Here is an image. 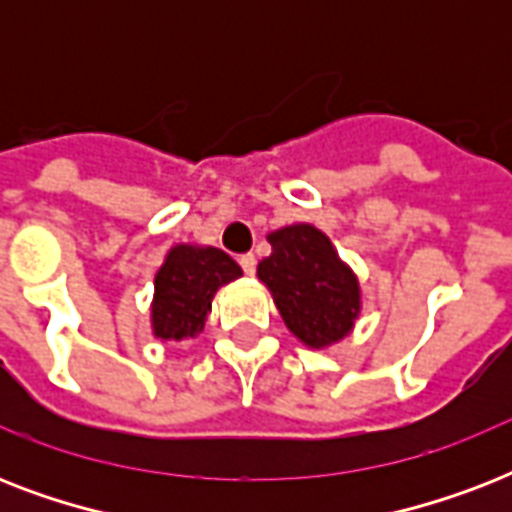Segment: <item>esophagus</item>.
<instances>
[{"label":"esophagus","instance_id":"esophagus-1","mask_svg":"<svg viewBox=\"0 0 512 512\" xmlns=\"http://www.w3.org/2000/svg\"><path fill=\"white\" fill-rule=\"evenodd\" d=\"M239 265H241V268H244V273H247V276H255L257 260H255V255H252V252H247V255H241L239 257Z\"/></svg>","mask_w":512,"mask_h":512}]
</instances>
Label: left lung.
<instances>
[{"instance_id":"obj_1","label":"left lung","mask_w":512,"mask_h":512,"mask_svg":"<svg viewBox=\"0 0 512 512\" xmlns=\"http://www.w3.org/2000/svg\"><path fill=\"white\" fill-rule=\"evenodd\" d=\"M268 241L273 252L257 263V279L289 332L311 350L345 340L361 316V284L327 233L292 223L268 233Z\"/></svg>"}]
</instances>
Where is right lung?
I'll return each instance as SVG.
<instances>
[{"label": "right lung", "instance_id": "right-lung-1", "mask_svg": "<svg viewBox=\"0 0 512 512\" xmlns=\"http://www.w3.org/2000/svg\"><path fill=\"white\" fill-rule=\"evenodd\" d=\"M241 276L239 263L223 249L175 244L154 276L151 335L162 342H183L199 335L217 289Z\"/></svg>", "mask_w": 512, "mask_h": 512}]
</instances>
